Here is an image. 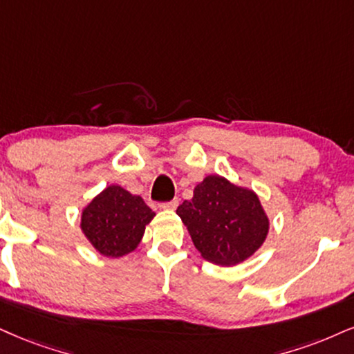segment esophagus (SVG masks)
<instances>
[{"instance_id": "1", "label": "esophagus", "mask_w": 354, "mask_h": 354, "mask_svg": "<svg viewBox=\"0 0 354 354\" xmlns=\"http://www.w3.org/2000/svg\"><path fill=\"white\" fill-rule=\"evenodd\" d=\"M177 207H178V200H172V202L160 203V208H164V210H176Z\"/></svg>"}]
</instances>
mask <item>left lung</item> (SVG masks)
Segmentation results:
<instances>
[{"label":"left lung","instance_id":"1","mask_svg":"<svg viewBox=\"0 0 354 354\" xmlns=\"http://www.w3.org/2000/svg\"><path fill=\"white\" fill-rule=\"evenodd\" d=\"M195 248L218 266L246 261L263 246L269 218L259 197L221 176H207L177 208Z\"/></svg>","mask_w":354,"mask_h":354}]
</instances>
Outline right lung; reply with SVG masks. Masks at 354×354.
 <instances>
[{
    "label": "right lung",
    "mask_w": 354,
    "mask_h": 354,
    "mask_svg": "<svg viewBox=\"0 0 354 354\" xmlns=\"http://www.w3.org/2000/svg\"><path fill=\"white\" fill-rule=\"evenodd\" d=\"M154 215L139 195L110 185L84 208L80 228L100 254L121 257L136 250Z\"/></svg>",
    "instance_id": "1"
}]
</instances>
